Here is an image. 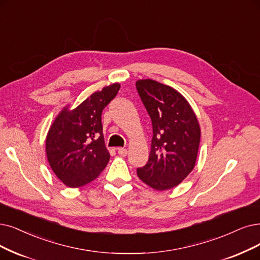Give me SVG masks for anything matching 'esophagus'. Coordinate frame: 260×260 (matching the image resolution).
Wrapping results in <instances>:
<instances>
[{"mask_svg":"<svg viewBox=\"0 0 260 260\" xmlns=\"http://www.w3.org/2000/svg\"><path fill=\"white\" fill-rule=\"evenodd\" d=\"M117 152L119 155H121V157H126L127 153H128V150L126 148H121V147H118L117 149Z\"/></svg>","mask_w":260,"mask_h":260,"instance_id":"34e87169","label":"esophagus"}]
</instances>
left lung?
I'll list each match as a JSON object with an SVG mask.
<instances>
[{
    "label": "left lung",
    "mask_w": 260,
    "mask_h": 260,
    "mask_svg": "<svg viewBox=\"0 0 260 260\" xmlns=\"http://www.w3.org/2000/svg\"><path fill=\"white\" fill-rule=\"evenodd\" d=\"M152 122L147 164L138 169L139 178L154 190L177 186L195 166L201 127L193 109L179 91L151 79L136 83Z\"/></svg>",
    "instance_id": "1"
}]
</instances>
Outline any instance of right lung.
Listing matches in <instances>:
<instances>
[{
	"label": "right lung",
	"instance_id": "obj_1",
	"mask_svg": "<svg viewBox=\"0 0 260 260\" xmlns=\"http://www.w3.org/2000/svg\"><path fill=\"white\" fill-rule=\"evenodd\" d=\"M119 88V83H114L95 91L75 109L66 106L51 124L46 139L48 162L69 188L95 180L107 166L110 153L102 133L101 114Z\"/></svg>",
	"mask_w": 260,
	"mask_h": 260
}]
</instances>
